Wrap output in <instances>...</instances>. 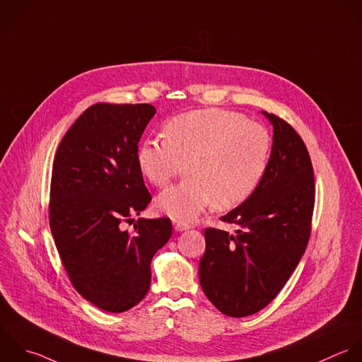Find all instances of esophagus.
<instances>
[{"label":"esophagus","mask_w":362,"mask_h":362,"mask_svg":"<svg viewBox=\"0 0 362 362\" xmlns=\"http://www.w3.org/2000/svg\"><path fill=\"white\" fill-rule=\"evenodd\" d=\"M173 228H175L176 231H185V230H189V228H190V224L183 223V221H180V220H175V221H173Z\"/></svg>","instance_id":"34e87169"}]
</instances>
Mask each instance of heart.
I'll return each instance as SVG.
<instances>
[{
    "instance_id": "1",
    "label": "heart",
    "mask_w": 362,
    "mask_h": 362,
    "mask_svg": "<svg viewBox=\"0 0 362 362\" xmlns=\"http://www.w3.org/2000/svg\"><path fill=\"white\" fill-rule=\"evenodd\" d=\"M163 134L165 138L141 144L138 165L151 183L162 187L187 163L189 179L156 199L158 209L176 220H193L213 203L220 210L243 204L258 189L271 162L269 131L240 112H185L172 118Z\"/></svg>"
}]
</instances>
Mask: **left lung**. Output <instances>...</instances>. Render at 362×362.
<instances>
[{
  "label": "left lung",
  "mask_w": 362,
  "mask_h": 362,
  "mask_svg": "<svg viewBox=\"0 0 362 362\" xmlns=\"http://www.w3.org/2000/svg\"><path fill=\"white\" fill-rule=\"evenodd\" d=\"M274 125L265 177L241 206L221 217L235 234L206 228L200 285L226 316L245 317L267 308L296 269L312 233L315 172L295 128L262 111Z\"/></svg>",
  "instance_id": "8db88e82"
}]
</instances>
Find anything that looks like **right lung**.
I'll return each mask as SVG.
<instances>
[{"label":"right lung","mask_w":362,"mask_h":362,"mask_svg":"<svg viewBox=\"0 0 362 362\" xmlns=\"http://www.w3.org/2000/svg\"><path fill=\"white\" fill-rule=\"evenodd\" d=\"M151 104L88 107L54 155L49 224L74 289L110 313L138 305L149 291L151 261L172 235L169 218H138L152 196L138 165V142L155 114Z\"/></svg>","instance_id":"add662e5"}]
</instances>
